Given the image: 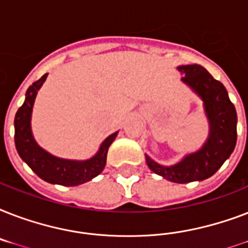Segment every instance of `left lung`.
Segmentation results:
<instances>
[{"label":"left lung","instance_id":"1","mask_svg":"<svg viewBox=\"0 0 248 248\" xmlns=\"http://www.w3.org/2000/svg\"><path fill=\"white\" fill-rule=\"evenodd\" d=\"M183 81L196 91L204 103L210 121V136L201 151L186 155L181 162L165 167L147 155L149 169L167 180L179 184L201 181L212 176L233 153L237 143V113L229 100L224 85L215 79L203 67L181 65Z\"/></svg>","mask_w":248,"mask_h":248}]
</instances>
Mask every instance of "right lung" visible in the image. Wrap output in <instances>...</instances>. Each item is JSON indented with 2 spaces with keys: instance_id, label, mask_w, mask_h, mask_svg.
<instances>
[{
  "instance_id": "add662e5",
  "label": "right lung",
  "mask_w": 248,
  "mask_h": 248,
  "mask_svg": "<svg viewBox=\"0 0 248 248\" xmlns=\"http://www.w3.org/2000/svg\"><path fill=\"white\" fill-rule=\"evenodd\" d=\"M47 77L44 75L36 82L29 86L25 93V100L15 114V147L24 161L42 180L51 184L75 186L91 180L103 171L107 163L108 148L116 139L118 132H114L103 141L100 149L93 158L87 161H69L48 155L47 152L37 145L31 131V114L37 91Z\"/></svg>"
}]
</instances>
